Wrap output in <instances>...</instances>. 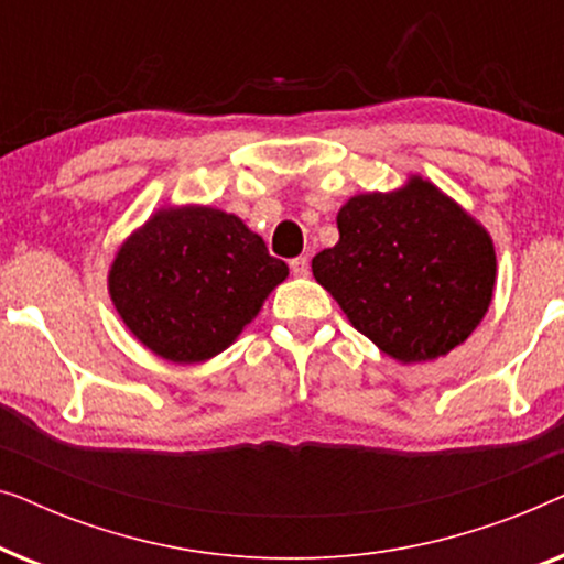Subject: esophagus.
I'll use <instances>...</instances> for the list:
<instances>
[{"instance_id":"obj_1","label":"esophagus","mask_w":564,"mask_h":564,"mask_svg":"<svg viewBox=\"0 0 564 564\" xmlns=\"http://www.w3.org/2000/svg\"><path fill=\"white\" fill-rule=\"evenodd\" d=\"M290 269H292V274H295V276H307V274H311V264H307L305 257L292 259L290 261Z\"/></svg>"}]
</instances>
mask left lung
<instances>
[{"instance_id":"1","label":"left lung","mask_w":564,"mask_h":564,"mask_svg":"<svg viewBox=\"0 0 564 564\" xmlns=\"http://www.w3.org/2000/svg\"><path fill=\"white\" fill-rule=\"evenodd\" d=\"M336 226L338 243L313 257L315 282L390 359L446 357L480 326L496 290V246L426 176L349 197Z\"/></svg>"}]
</instances>
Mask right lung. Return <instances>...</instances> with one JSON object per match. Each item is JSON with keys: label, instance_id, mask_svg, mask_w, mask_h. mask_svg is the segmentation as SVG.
<instances>
[{"label": "right lung", "instance_id": "add662e5", "mask_svg": "<svg viewBox=\"0 0 564 564\" xmlns=\"http://www.w3.org/2000/svg\"><path fill=\"white\" fill-rule=\"evenodd\" d=\"M288 274L238 215L164 205L118 246L107 292L145 349L174 365H199L243 334Z\"/></svg>", "mask_w": 564, "mask_h": 564}]
</instances>
